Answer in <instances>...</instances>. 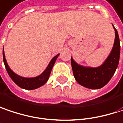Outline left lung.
<instances>
[{
    "label": "left lung",
    "instance_id": "1",
    "mask_svg": "<svg viewBox=\"0 0 123 123\" xmlns=\"http://www.w3.org/2000/svg\"><path fill=\"white\" fill-rule=\"evenodd\" d=\"M114 27V26H113ZM115 29L116 39L113 48L104 63L96 68H84L79 65L71 58V65L76 81L84 87L97 89L104 86L111 79L119 63L120 45L116 29Z\"/></svg>",
    "mask_w": 123,
    "mask_h": 123
}]
</instances>
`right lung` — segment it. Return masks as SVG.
Listing matches in <instances>:
<instances>
[{"label":"right lung","instance_id":"1","mask_svg":"<svg viewBox=\"0 0 123 123\" xmlns=\"http://www.w3.org/2000/svg\"><path fill=\"white\" fill-rule=\"evenodd\" d=\"M59 54L55 55L50 62L49 65H48L47 68L46 69V70L42 73L41 74H40L38 77H34V78H25V77H22L19 75L16 74L15 73H14L11 69L9 68L7 61L5 58V54H4V50H3V62L5 64V67H6V70L8 73L9 76L10 77V78L12 80V81L17 84V86H19V87L25 89H37L40 86H43L45 84L47 80L49 78L51 70L54 65V63L56 61L57 58L58 57Z\"/></svg>","mask_w":123,"mask_h":123}]
</instances>
